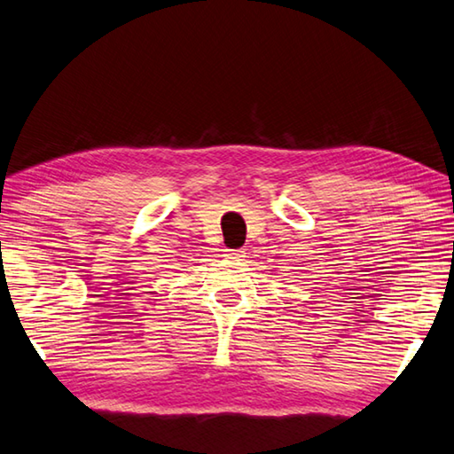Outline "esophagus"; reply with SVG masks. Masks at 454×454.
Returning a JSON list of instances; mask_svg holds the SVG:
<instances>
[{"label":"esophagus","mask_w":454,"mask_h":454,"mask_svg":"<svg viewBox=\"0 0 454 454\" xmlns=\"http://www.w3.org/2000/svg\"><path fill=\"white\" fill-rule=\"evenodd\" d=\"M227 259L233 261H243L245 259V249H225Z\"/></svg>","instance_id":"34e87169"}]
</instances>
